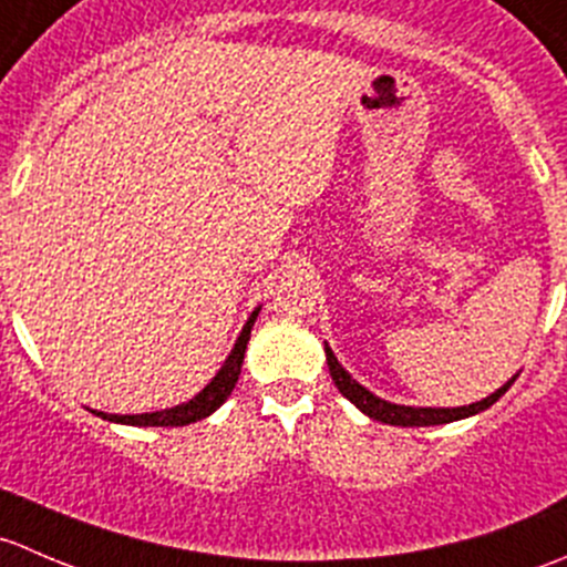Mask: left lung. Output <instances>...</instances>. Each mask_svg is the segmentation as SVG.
<instances>
[{"instance_id":"left-lung-1","label":"left lung","mask_w":567,"mask_h":567,"mask_svg":"<svg viewBox=\"0 0 567 567\" xmlns=\"http://www.w3.org/2000/svg\"><path fill=\"white\" fill-rule=\"evenodd\" d=\"M326 364H329L331 381H334L337 390L346 394V398L351 400V403L357 405L362 414H368L370 420H379V422H386V425H400V427H431V425H447V422H455V420H466V416H474V414H480V411L491 409V405H494L502 394L511 390L513 381L518 379V373H516L511 381H507V384H502L499 390L491 392L488 398L477 400V403L458 405V409H431V405L390 403V400L373 394L368 386L359 384V381L353 379V375L348 373L340 362H337L334 351H331L329 346H326Z\"/></svg>"}]
</instances>
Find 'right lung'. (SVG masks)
<instances>
[{
  "label": "right lung",
  "mask_w": 567,
  "mask_h": 567,
  "mask_svg": "<svg viewBox=\"0 0 567 567\" xmlns=\"http://www.w3.org/2000/svg\"><path fill=\"white\" fill-rule=\"evenodd\" d=\"M257 312H260V307L251 310V316L247 318V323H244L241 334H238L233 351L227 353L219 373L205 384V390H199L192 400H186V403L173 405V409L147 411V414H106V411H99V409H90V411L106 422H117V425H134V427H181V425H192V422L197 420H205V416L214 414V411L230 398V392L236 390V381L238 375H241L244 353H247V342L251 334V326H255L257 320Z\"/></svg>",
  "instance_id": "1"
}]
</instances>
